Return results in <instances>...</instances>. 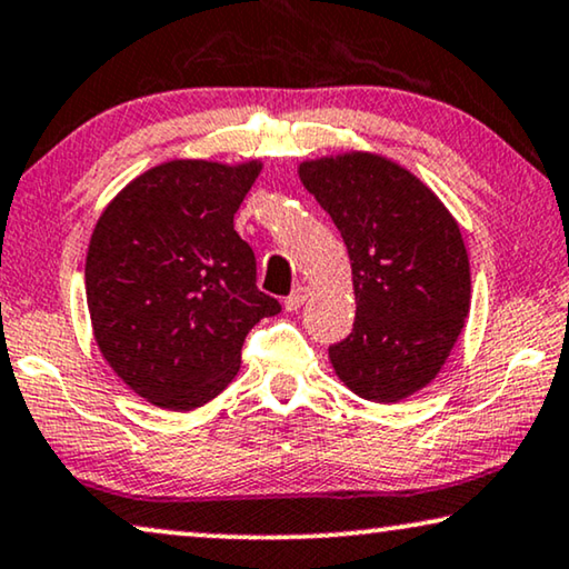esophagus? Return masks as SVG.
<instances>
[{
  "mask_svg": "<svg viewBox=\"0 0 569 569\" xmlns=\"http://www.w3.org/2000/svg\"><path fill=\"white\" fill-rule=\"evenodd\" d=\"M307 296H309V291H307V286H296L291 293L286 296V301H283V307H286V311H296L301 307L303 301H307Z\"/></svg>",
  "mask_w": 569,
  "mask_h": 569,
  "instance_id": "esophagus-1",
  "label": "esophagus"
}]
</instances>
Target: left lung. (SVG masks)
Instances as JSON below:
<instances>
[{"mask_svg": "<svg viewBox=\"0 0 569 569\" xmlns=\"http://www.w3.org/2000/svg\"><path fill=\"white\" fill-rule=\"evenodd\" d=\"M303 188L348 247L356 322L330 346L335 371L358 397L397 402L426 387L469 315V258L459 223L422 182L373 154L299 167Z\"/></svg>", "mask_w": 569, "mask_h": 569, "instance_id": "8db88e82", "label": "left lung"}]
</instances>
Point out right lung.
I'll use <instances>...</instances> for the list:
<instances>
[{
  "mask_svg": "<svg viewBox=\"0 0 569 569\" xmlns=\"http://www.w3.org/2000/svg\"><path fill=\"white\" fill-rule=\"evenodd\" d=\"M258 174V162L159 164L92 231L84 283L94 340L151 405L193 410L213 399L239 371L247 332L281 311L234 231Z\"/></svg>",
  "mask_w": 569,
  "mask_h": 569,
  "instance_id": "1",
  "label": "right lung"
}]
</instances>
